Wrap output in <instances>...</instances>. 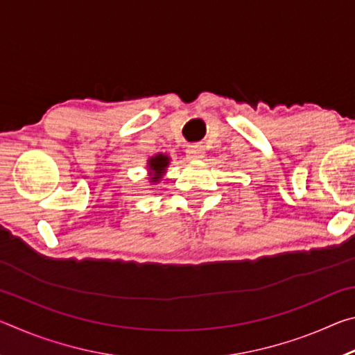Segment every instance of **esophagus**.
I'll use <instances>...</instances> for the list:
<instances>
[{
	"label": "esophagus",
	"instance_id": "esophagus-1",
	"mask_svg": "<svg viewBox=\"0 0 355 355\" xmlns=\"http://www.w3.org/2000/svg\"><path fill=\"white\" fill-rule=\"evenodd\" d=\"M186 156H188L189 159H203L205 158V148L200 147V146H189L188 150H186Z\"/></svg>",
	"mask_w": 355,
	"mask_h": 355
}]
</instances>
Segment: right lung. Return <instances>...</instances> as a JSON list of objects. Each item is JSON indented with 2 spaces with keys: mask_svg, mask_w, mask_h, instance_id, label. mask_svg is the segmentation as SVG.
Instances as JSON below:
<instances>
[{
  "mask_svg": "<svg viewBox=\"0 0 355 355\" xmlns=\"http://www.w3.org/2000/svg\"><path fill=\"white\" fill-rule=\"evenodd\" d=\"M171 164V158L164 153H156L147 159V171L150 183L158 184L163 180L167 167Z\"/></svg>",
  "mask_w": 355,
  "mask_h": 355,
  "instance_id": "right-lung-1",
  "label": "right lung"
}]
</instances>
